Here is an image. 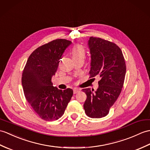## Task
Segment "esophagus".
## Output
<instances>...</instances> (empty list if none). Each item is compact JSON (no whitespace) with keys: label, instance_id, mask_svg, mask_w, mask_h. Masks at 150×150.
<instances>
[{"label":"esophagus","instance_id":"esophagus-1","mask_svg":"<svg viewBox=\"0 0 150 150\" xmlns=\"http://www.w3.org/2000/svg\"><path fill=\"white\" fill-rule=\"evenodd\" d=\"M79 91H80V89H79L75 88V89H74V94H76V93H77Z\"/></svg>","mask_w":150,"mask_h":150}]
</instances>
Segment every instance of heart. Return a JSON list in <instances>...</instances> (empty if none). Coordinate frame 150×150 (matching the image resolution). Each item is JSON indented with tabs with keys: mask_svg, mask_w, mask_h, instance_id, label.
I'll return each instance as SVG.
<instances>
[{
	"mask_svg": "<svg viewBox=\"0 0 150 150\" xmlns=\"http://www.w3.org/2000/svg\"><path fill=\"white\" fill-rule=\"evenodd\" d=\"M71 54L74 60L79 59H84L85 57V50L81 45H76L72 48Z\"/></svg>",
	"mask_w": 150,
	"mask_h": 150,
	"instance_id": "1",
	"label": "heart"
}]
</instances>
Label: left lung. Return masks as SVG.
Here are the masks:
<instances>
[{"mask_svg": "<svg viewBox=\"0 0 150 150\" xmlns=\"http://www.w3.org/2000/svg\"><path fill=\"white\" fill-rule=\"evenodd\" d=\"M88 47L91 54L90 78L98 76V88L83 89L87 95L83 109L88 116L100 118L109 114L122 90L126 64L120 48L100 38L90 37Z\"/></svg>", "mask_w": 150, "mask_h": 150, "instance_id": "obj_1", "label": "left lung"}]
</instances>
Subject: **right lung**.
Here are the masks:
<instances>
[{"mask_svg": "<svg viewBox=\"0 0 150 150\" xmlns=\"http://www.w3.org/2000/svg\"><path fill=\"white\" fill-rule=\"evenodd\" d=\"M71 43L67 40L57 39L38 47L30 55L23 69L22 83L25 98L45 121L61 117L74 94L70 88L62 91L54 87L51 81L62 55Z\"/></svg>", "mask_w": 150, "mask_h": 150, "instance_id": "add662e5", "label": "right lung"}]
</instances>
